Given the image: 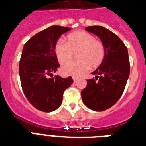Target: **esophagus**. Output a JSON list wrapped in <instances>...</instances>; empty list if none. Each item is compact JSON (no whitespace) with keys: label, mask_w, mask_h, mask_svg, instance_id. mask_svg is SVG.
<instances>
[{"label":"esophagus","mask_w":146,"mask_h":146,"mask_svg":"<svg viewBox=\"0 0 146 146\" xmlns=\"http://www.w3.org/2000/svg\"><path fill=\"white\" fill-rule=\"evenodd\" d=\"M72 79H73V80H74V82H75V81H77V80H78V78H77V77H72Z\"/></svg>","instance_id":"obj_1"}]
</instances>
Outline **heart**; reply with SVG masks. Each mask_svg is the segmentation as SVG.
Listing matches in <instances>:
<instances>
[{
	"label": "heart",
	"instance_id": "b5f03b06",
	"mask_svg": "<svg viewBox=\"0 0 146 146\" xmlns=\"http://www.w3.org/2000/svg\"><path fill=\"white\" fill-rule=\"evenodd\" d=\"M77 53L78 61L69 62L62 67V72L66 75L79 76L88 68H96L104 60V45L96 40L91 34L83 31H74L67 37L66 44L58 41L55 45V53L58 61L65 63L72 58L73 53Z\"/></svg>",
	"mask_w": 146,
	"mask_h": 146
}]
</instances>
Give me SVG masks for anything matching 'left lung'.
Here are the masks:
<instances>
[{"instance_id":"obj_1","label":"left lung","mask_w":146,"mask_h":146,"mask_svg":"<svg viewBox=\"0 0 146 146\" xmlns=\"http://www.w3.org/2000/svg\"><path fill=\"white\" fill-rule=\"evenodd\" d=\"M86 30L94 34L104 45V60L87 80V87L81 91L83 102L87 107L102 111L117 102L123 93L130 75V61L127 46L110 30L102 26H88Z\"/></svg>"}]
</instances>
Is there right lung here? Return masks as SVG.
Wrapping results in <instances>:
<instances>
[{
	"label": "right lung",
	"instance_id": "add662e5",
	"mask_svg": "<svg viewBox=\"0 0 146 146\" xmlns=\"http://www.w3.org/2000/svg\"><path fill=\"white\" fill-rule=\"evenodd\" d=\"M68 27L53 25L38 32L23 46L19 61V77L23 93L38 110L51 112L61 106L64 91L73 83L72 77L53 78L59 67L55 45Z\"/></svg>",
	"mask_w": 146,
	"mask_h": 146
}]
</instances>
